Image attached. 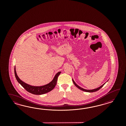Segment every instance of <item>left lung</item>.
I'll use <instances>...</instances> for the list:
<instances>
[{"label": "left lung", "instance_id": "obj_1", "mask_svg": "<svg viewBox=\"0 0 126 126\" xmlns=\"http://www.w3.org/2000/svg\"><path fill=\"white\" fill-rule=\"evenodd\" d=\"M73 84H75V85L76 86L77 88H78L80 90H82V91H84V92H96V91H98L99 89H100L101 88H102V87L103 86V85H104V84H105V83L103 84L102 85H101V86H100V87H99L98 88H96V89H93V90H85V89H83V88L80 87V86H79L78 85H77V84H76V83L74 82V81L73 80Z\"/></svg>", "mask_w": 126, "mask_h": 126}]
</instances>
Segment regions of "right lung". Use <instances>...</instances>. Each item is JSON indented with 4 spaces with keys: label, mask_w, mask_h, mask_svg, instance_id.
<instances>
[{
    "label": "right lung",
    "mask_w": 126,
    "mask_h": 126,
    "mask_svg": "<svg viewBox=\"0 0 126 126\" xmlns=\"http://www.w3.org/2000/svg\"><path fill=\"white\" fill-rule=\"evenodd\" d=\"M14 73L16 78L17 82L27 91V92L34 95H42L51 91L53 88L55 87L57 83L58 77L60 75L61 72H59L57 73H56L53 80L51 82H50L49 84H47L46 85L41 86H31L23 82V81H22L19 79V77L17 75L16 71L15 66L14 68Z\"/></svg>",
    "instance_id": "obj_1"
}]
</instances>
